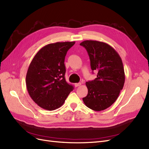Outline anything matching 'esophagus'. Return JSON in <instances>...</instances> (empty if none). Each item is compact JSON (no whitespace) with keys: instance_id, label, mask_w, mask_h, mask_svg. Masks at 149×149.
Masks as SVG:
<instances>
[{"instance_id":"1","label":"esophagus","mask_w":149,"mask_h":149,"mask_svg":"<svg viewBox=\"0 0 149 149\" xmlns=\"http://www.w3.org/2000/svg\"><path fill=\"white\" fill-rule=\"evenodd\" d=\"M81 85V83H75L74 84V86L75 87H78L79 86Z\"/></svg>"}]
</instances>
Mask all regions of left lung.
Masks as SVG:
<instances>
[{
	"mask_svg": "<svg viewBox=\"0 0 149 149\" xmlns=\"http://www.w3.org/2000/svg\"><path fill=\"white\" fill-rule=\"evenodd\" d=\"M86 49L93 71H97V78L86 83L88 95L83 98L90 109L103 111L118 99L125 82L124 66L118 53L106 43L85 40L80 43Z\"/></svg>",
	"mask_w": 149,
	"mask_h": 149,
	"instance_id": "left-lung-1",
	"label": "left lung"
}]
</instances>
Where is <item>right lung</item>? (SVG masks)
I'll return each instance as SVG.
<instances>
[{
  "mask_svg": "<svg viewBox=\"0 0 149 149\" xmlns=\"http://www.w3.org/2000/svg\"><path fill=\"white\" fill-rule=\"evenodd\" d=\"M75 42H56L47 45L36 54L26 75L29 95L38 106L53 111L63 104L73 89L65 78V58Z\"/></svg>",
  "mask_w": 149,
  "mask_h": 149,
  "instance_id": "add662e5",
  "label": "right lung"
}]
</instances>
